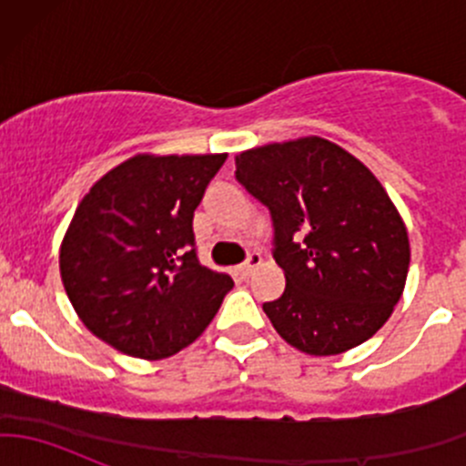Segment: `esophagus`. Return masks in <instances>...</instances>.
<instances>
[{"instance_id": "esophagus-1", "label": "esophagus", "mask_w": 466, "mask_h": 466, "mask_svg": "<svg viewBox=\"0 0 466 466\" xmlns=\"http://www.w3.org/2000/svg\"><path fill=\"white\" fill-rule=\"evenodd\" d=\"M259 263H261V255H259V252H250V255H248V259L243 261L241 266L237 268V272H238V275H241V277H250V272L255 270V268L259 266Z\"/></svg>"}]
</instances>
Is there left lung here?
<instances>
[{"instance_id": "8db88e82", "label": "left lung", "mask_w": 466, "mask_h": 466, "mask_svg": "<svg viewBox=\"0 0 466 466\" xmlns=\"http://www.w3.org/2000/svg\"><path fill=\"white\" fill-rule=\"evenodd\" d=\"M234 176L270 211L286 289L263 311L277 333L311 356L372 338L410 263L406 225L372 171L340 146L304 137L237 155Z\"/></svg>"}]
</instances>
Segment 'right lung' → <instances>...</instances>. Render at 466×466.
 Returning a JSON list of instances; mask_svg holds the SVG:
<instances>
[{"instance_id": "add662e5", "label": "right lung", "mask_w": 466, "mask_h": 466, "mask_svg": "<svg viewBox=\"0 0 466 466\" xmlns=\"http://www.w3.org/2000/svg\"><path fill=\"white\" fill-rule=\"evenodd\" d=\"M228 155H135L89 189L60 248L83 324L135 359L189 347L234 281L198 261L194 211Z\"/></svg>"}]
</instances>
